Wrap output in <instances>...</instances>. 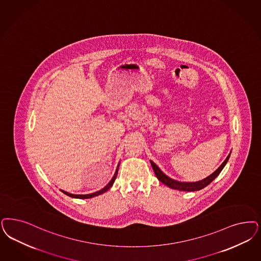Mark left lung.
Here are the masks:
<instances>
[{"instance_id": "obj_1", "label": "left lung", "mask_w": 261, "mask_h": 261, "mask_svg": "<svg viewBox=\"0 0 261 261\" xmlns=\"http://www.w3.org/2000/svg\"><path fill=\"white\" fill-rule=\"evenodd\" d=\"M231 153V151H230ZM230 153L227 155V157L225 158V161L222 163V165L216 170L213 173H211L209 176H207L205 178L196 182H182V181H177V180L172 179L171 177H169L168 175H166L163 172L158 166L152 162L150 160V164L152 166L153 171L155 172V175L158 179L162 182L163 184H165L166 186L170 187L171 189L178 190V191H185V192H194V191H198V190L203 189L204 187H206L208 184H210L216 177L220 174V172L225 168V164L228 161L229 157H230Z\"/></svg>"}]
</instances>
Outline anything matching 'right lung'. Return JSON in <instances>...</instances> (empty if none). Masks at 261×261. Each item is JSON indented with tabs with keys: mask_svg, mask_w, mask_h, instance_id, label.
<instances>
[{
	"mask_svg": "<svg viewBox=\"0 0 261 261\" xmlns=\"http://www.w3.org/2000/svg\"><path fill=\"white\" fill-rule=\"evenodd\" d=\"M118 167H119V163H118V165H117V170H116V172H115V174H114V176H113V178L111 179V181L109 182L108 184L103 188V189L99 190L97 192H94V193H91V194H88V195H74V194H70V193H67V192H65V191H63V190H61L62 192H63V194H65V195H67L68 197H71V198H93V197H96V196H99V195H101V194H103V193H105V192H107L112 186H113V184H114V182H115V180L117 178V171H118Z\"/></svg>",
	"mask_w": 261,
	"mask_h": 261,
	"instance_id": "obj_1",
	"label": "right lung"
}]
</instances>
